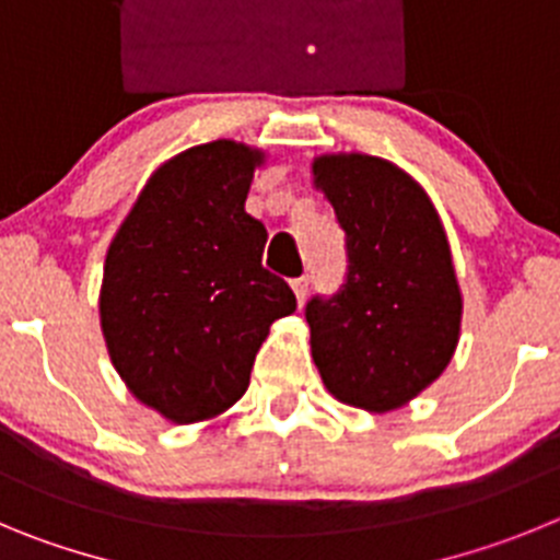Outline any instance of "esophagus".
<instances>
[{"label": "esophagus", "instance_id": "obj_1", "mask_svg": "<svg viewBox=\"0 0 560 560\" xmlns=\"http://www.w3.org/2000/svg\"><path fill=\"white\" fill-rule=\"evenodd\" d=\"M292 292H295V299H299V304H304L306 292H310V279H306V276H301V279L292 281Z\"/></svg>", "mask_w": 560, "mask_h": 560}]
</instances>
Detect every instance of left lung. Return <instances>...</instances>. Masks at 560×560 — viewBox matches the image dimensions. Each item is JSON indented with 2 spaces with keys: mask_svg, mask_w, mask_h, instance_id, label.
<instances>
[{
  "mask_svg": "<svg viewBox=\"0 0 560 560\" xmlns=\"http://www.w3.org/2000/svg\"><path fill=\"white\" fill-rule=\"evenodd\" d=\"M312 184L349 250L342 290L306 304L312 360L342 405L399 410L446 371L460 340L446 231L424 186L380 155H317Z\"/></svg>",
  "mask_w": 560,
  "mask_h": 560,
  "instance_id": "8db88e82",
  "label": "left lung"
}]
</instances>
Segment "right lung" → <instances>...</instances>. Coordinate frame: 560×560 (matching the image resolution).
<instances>
[{"label":"right lung","mask_w":560,"mask_h":560,"mask_svg":"<svg viewBox=\"0 0 560 560\" xmlns=\"http://www.w3.org/2000/svg\"><path fill=\"white\" fill-rule=\"evenodd\" d=\"M265 150L218 139L164 161L105 254L100 326L136 399L173 424L223 416L248 390L256 351L295 312L261 268L268 231L245 211Z\"/></svg>","instance_id":"obj_1"}]
</instances>
